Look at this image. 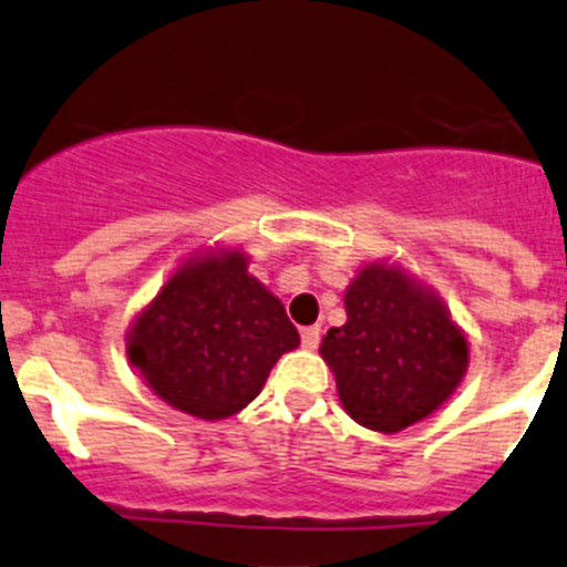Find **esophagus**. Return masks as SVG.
<instances>
[{"mask_svg": "<svg viewBox=\"0 0 567 567\" xmlns=\"http://www.w3.org/2000/svg\"><path fill=\"white\" fill-rule=\"evenodd\" d=\"M319 337H322V328H319V324H311V328H302V348H308V351H317V348H319Z\"/></svg>", "mask_w": 567, "mask_h": 567, "instance_id": "34e87169", "label": "esophagus"}]
</instances>
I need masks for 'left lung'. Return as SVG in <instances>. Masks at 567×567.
<instances>
[{"instance_id":"1","label":"left lung","mask_w":567,"mask_h":567,"mask_svg":"<svg viewBox=\"0 0 567 567\" xmlns=\"http://www.w3.org/2000/svg\"><path fill=\"white\" fill-rule=\"evenodd\" d=\"M344 313L342 328L324 333L319 353L353 422L400 433L460 388L471 359L465 331L436 290L402 265L368 262L344 290Z\"/></svg>"}]
</instances>
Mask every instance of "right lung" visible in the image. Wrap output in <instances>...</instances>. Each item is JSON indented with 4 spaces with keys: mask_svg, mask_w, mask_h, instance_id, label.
I'll list each match as a JSON object with an SVG mask.
<instances>
[{
    "mask_svg": "<svg viewBox=\"0 0 567 567\" xmlns=\"http://www.w3.org/2000/svg\"><path fill=\"white\" fill-rule=\"evenodd\" d=\"M127 362L147 388L196 420L254 402L270 368L299 344L282 302L248 274L243 248L188 256L127 331Z\"/></svg>",
    "mask_w": 567,
    "mask_h": 567,
    "instance_id": "1",
    "label": "right lung"
}]
</instances>
